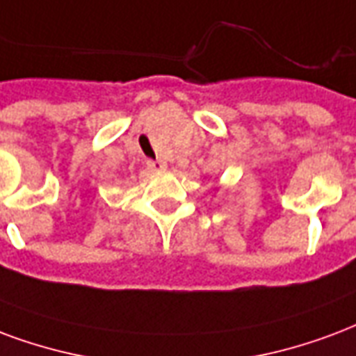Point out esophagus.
<instances>
[{
	"instance_id": "esophagus-1",
	"label": "esophagus",
	"mask_w": 356,
	"mask_h": 356,
	"mask_svg": "<svg viewBox=\"0 0 356 356\" xmlns=\"http://www.w3.org/2000/svg\"><path fill=\"white\" fill-rule=\"evenodd\" d=\"M147 168L151 171H160L165 168V162H162V160H147Z\"/></svg>"
}]
</instances>
